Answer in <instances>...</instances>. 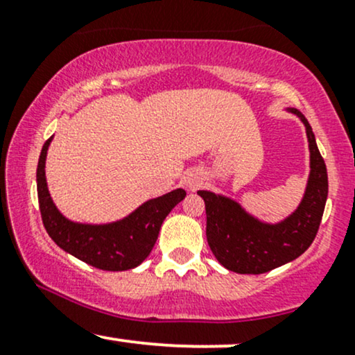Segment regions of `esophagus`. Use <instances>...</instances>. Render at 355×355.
<instances>
[{
    "label": "esophagus",
    "mask_w": 355,
    "mask_h": 355,
    "mask_svg": "<svg viewBox=\"0 0 355 355\" xmlns=\"http://www.w3.org/2000/svg\"><path fill=\"white\" fill-rule=\"evenodd\" d=\"M182 182L189 190H195L203 183V177L200 172H197V170H190V172L185 173V177H183Z\"/></svg>",
    "instance_id": "esophagus-1"
}]
</instances>
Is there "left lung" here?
<instances>
[{
  "label": "left lung",
  "instance_id": "left-lung-1",
  "mask_svg": "<svg viewBox=\"0 0 355 355\" xmlns=\"http://www.w3.org/2000/svg\"><path fill=\"white\" fill-rule=\"evenodd\" d=\"M285 110L304 123L311 152V172L304 197L291 215L275 223L263 222L227 195L197 191L205 202L210 250L223 267L237 274H266L302 255L315 239L327 202V168L317 148L315 135L299 110Z\"/></svg>",
  "mask_w": 355,
  "mask_h": 355
}]
</instances>
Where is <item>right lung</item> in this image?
<instances>
[{
  "instance_id": "add662e5",
  "label": "right lung",
  "mask_w": 355,
  "mask_h": 355,
  "mask_svg": "<svg viewBox=\"0 0 355 355\" xmlns=\"http://www.w3.org/2000/svg\"><path fill=\"white\" fill-rule=\"evenodd\" d=\"M51 140L53 137L44 141L40 153L36 189L43 225L53 242L81 262L100 270L121 272L140 266L152 252L166 215L185 198L187 191L177 189L162 197L150 198L132 214L115 222H73L58 210L48 190L44 165Z\"/></svg>"
}]
</instances>
